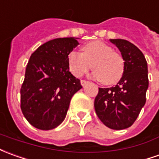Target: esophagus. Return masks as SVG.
<instances>
[{"mask_svg": "<svg viewBox=\"0 0 159 159\" xmlns=\"http://www.w3.org/2000/svg\"><path fill=\"white\" fill-rule=\"evenodd\" d=\"M89 82L86 81V80H81V84H82V86H85V85H87Z\"/></svg>", "mask_w": 159, "mask_h": 159, "instance_id": "1", "label": "esophagus"}]
</instances>
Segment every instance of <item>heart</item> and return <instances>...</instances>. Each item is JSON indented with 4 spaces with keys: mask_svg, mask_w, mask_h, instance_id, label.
Segmentation results:
<instances>
[{
    "mask_svg": "<svg viewBox=\"0 0 159 159\" xmlns=\"http://www.w3.org/2000/svg\"><path fill=\"white\" fill-rule=\"evenodd\" d=\"M82 50L83 53L73 51L68 56L69 68L74 76H83L92 66L94 77L105 85H113L121 79L125 70L124 59L110 45L94 40L85 44Z\"/></svg>",
    "mask_w": 159,
    "mask_h": 159,
    "instance_id": "heart-1",
    "label": "heart"
}]
</instances>
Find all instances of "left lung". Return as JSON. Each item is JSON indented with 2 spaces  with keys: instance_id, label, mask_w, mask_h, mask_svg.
Wrapping results in <instances>:
<instances>
[{
  "instance_id": "left-lung-1",
  "label": "left lung",
  "mask_w": 159,
  "mask_h": 159,
  "mask_svg": "<svg viewBox=\"0 0 159 159\" xmlns=\"http://www.w3.org/2000/svg\"><path fill=\"white\" fill-rule=\"evenodd\" d=\"M121 52L125 70L114 87L99 88L95 99L98 118L107 127L122 130L136 120L145 103L148 89L147 63L141 51L125 39H110Z\"/></svg>"
}]
</instances>
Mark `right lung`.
<instances>
[{
    "label": "right lung",
    "instance_id": "obj_1",
    "mask_svg": "<svg viewBox=\"0 0 159 159\" xmlns=\"http://www.w3.org/2000/svg\"><path fill=\"white\" fill-rule=\"evenodd\" d=\"M79 43L59 38L40 45L31 55L20 89V108L30 124L51 130L64 121L80 80L70 72L68 56Z\"/></svg>",
    "mask_w": 159,
    "mask_h": 159
}]
</instances>
